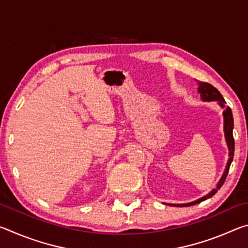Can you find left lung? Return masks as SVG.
<instances>
[{"label":"left lung","instance_id":"left-lung-1","mask_svg":"<svg viewBox=\"0 0 248 248\" xmlns=\"http://www.w3.org/2000/svg\"><path fill=\"white\" fill-rule=\"evenodd\" d=\"M199 87H198V92L200 93L201 98L202 100H205V102H212V100H217L219 102V104L221 105L222 107H224L225 100L224 98L222 97V95L219 91H217L215 86L211 85L207 82H200L198 81ZM223 116H224V133H225V139H226V143H228L229 146V162L226 164L224 174L222 175V178L220 179V182L217 183V186L216 189H213L210 194H208L207 196L202 197L198 200L194 201V202H189V203H184V204H170V205H177V207H188V205H194L196 203H199L201 201H203L208 198H211V197L216 194L217 191V189H220L222 187V185L224 184L226 176H228L231 163L233 161V156H234V138H233V127H234V121H233V115H232V110L229 106H226L223 110Z\"/></svg>","mask_w":248,"mask_h":248}]
</instances>
